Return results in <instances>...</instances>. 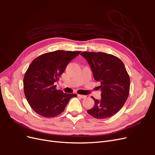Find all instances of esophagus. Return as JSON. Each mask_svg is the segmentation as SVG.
<instances>
[{"instance_id":"obj_1","label":"esophagus","mask_w":155,"mask_h":155,"mask_svg":"<svg viewBox=\"0 0 155 155\" xmlns=\"http://www.w3.org/2000/svg\"><path fill=\"white\" fill-rule=\"evenodd\" d=\"M78 96H79V97H81V98H86V97H87V96L81 95V94H78Z\"/></svg>"}]
</instances>
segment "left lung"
I'll list each match as a JSON object with an SVG mask.
<instances>
[{
	"label": "left lung",
	"instance_id": "left-lung-1",
	"mask_svg": "<svg viewBox=\"0 0 155 155\" xmlns=\"http://www.w3.org/2000/svg\"><path fill=\"white\" fill-rule=\"evenodd\" d=\"M81 55L101 85V99L92 97L94 105L88 113L97 119L110 118L122 108L129 94L130 78L124 64L118 58L104 52L84 51Z\"/></svg>",
	"mask_w": 155,
	"mask_h": 155
}]
</instances>
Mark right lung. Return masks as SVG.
I'll return each mask as SVG.
<instances>
[{
    "instance_id": "1",
    "label": "right lung",
    "mask_w": 155,
    "mask_h": 155,
    "mask_svg": "<svg viewBox=\"0 0 155 155\" xmlns=\"http://www.w3.org/2000/svg\"><path fill=\"white\" fill-rule=\"evenodd\" d=\"M81 51L56 50L35 58L25 73L23 85L29 105L36 113L51 118L61 113L75 94L56 89L54 83L66 69L69 62Z\"/></svg>"
}]
</instances>
